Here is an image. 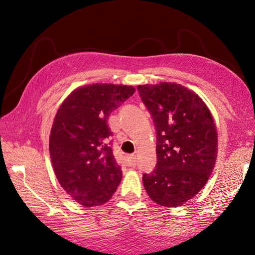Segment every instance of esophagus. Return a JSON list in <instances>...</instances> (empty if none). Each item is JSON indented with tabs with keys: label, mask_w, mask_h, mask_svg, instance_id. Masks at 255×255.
<instances>
[{
	"label": "esophagus",
	"mask_w": 255,
	"mask_h": 255,
	"mask_svg": "<svg viewBox=\"0 0 255 255\" xmlns=\"http://www.w3.org/2000/svg\"><path fill=\"white\" fill-rule=\"evenodd\" d=\"M127 163H128V165L129 166H136V164H137V158H136V155L134 154H131V155H129L128 158H127Z\"/></svg>",
	"instance_id": "esophagus-1"
}]
</instances>
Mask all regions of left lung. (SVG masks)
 I'll return each instance as SVG.
<instances>
[{
    "label": "left lung",
    "mask_w": 255,
    "mask_h": 255,
    "mask_svg": "<svg viewBox=\"0 0 255 255\" xmlns=\"http://www.w3.org/2000/svg\"><path fill=\"white\" fill-rule=\"evenodd\" d=\"M156 130V164L142 182L150 198L165 207L192 199L214 170L217 130L200 97L185 86L161 82L138 85Z\"/></svg>",
    "instance_id": "8db88e82"
}]
</instances>
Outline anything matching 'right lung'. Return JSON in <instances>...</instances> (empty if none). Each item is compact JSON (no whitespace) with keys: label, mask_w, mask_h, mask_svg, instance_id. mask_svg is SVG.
Masks as SVG:
<instances>
[{"label":"right lung","mask_w":255,"mask_h":255,"mask_svg":"<svg viewBox=\"0 0 255 255\" xmlns=\"http://www.w3.org/2000/svg\"><path fill=\"white\" fill-rule=\"evenodd\" d=\"M134 88L90 84L73 91L57 112L49 137L53 171L61 187L84 207L108 202L122 181L107 125Z\"/></svg>","instance_id":"1"}]
</instances>
